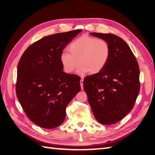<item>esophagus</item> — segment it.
Segmentation results:
<instances>
[{
  "label": "esophagus",
  "mask_w": 155,
  "mask_h": 155,
  "mask_svg": "<svg viewBox=\"0 0 155 155\" xmlns=\"http://www.w3.org/2000/svg\"><path fill=\"white\" fill-rule=\"evenodd\" d=\"M80 84H81V89L83 90V79H81Z\"/></svg>",
  "instance_id": "34e87169"
}]
</instances>
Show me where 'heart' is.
Masks as SVG:
<instances>
[{
  "label": "heart",
  "mask_w": 155,
  "mask_h": 155,
  "mask_svg": "<svg viewBox=\"0 0 155 155\" xmlns=\"http://www.w3.org/2000/svg\"><path fill=\"white\" fill-rule=\"evenodd\" d=\"M69 54L62 52L60 61L65 72L71 74L80 65L78 74L88 72L95 74L101 72L107 63L110 56V47L103 39L83 35L71 42L68 48Z\"/></svg>",
  "instance_id": "obj_1"
}]
</instances>
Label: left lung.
<instances>
[{"mask_svg": "<svg viewBox=\"0 0 155 155\" xmlns=\"http://www.w3.org/2000/svg\"><path fill=\"white\" fill-rule=\"evenodd\" d=\"M90 34L106 41L110 52L103 70L84 78V90L96 120L103 124H113L134 107L140 91L139 64L120 37L110 33Z\"/></svg>", "mask_w": 155, "mask_h": 155, "instance_id": "left-lung-1", "label": "left lung"}]
</instances>
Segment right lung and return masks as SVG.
Listing matches in <instances>:
<instances>
[{"label":"right lung","instance_id":"1","mask_svg":"<svg viewBox=\"0 0 155 155\" xmlns=\"http://www.w3.org/2000/svg\"><path fill=\"white\" fill-rule=\"evenodd\" d=\"M82 30L47 36L31 45L20 59L16 96L32 123L54 128L63 123L66 108L81 91L80 78L62 71L60 56Z\"/></svg>","mask_w":155,"mask_h":155}]
</instances>
